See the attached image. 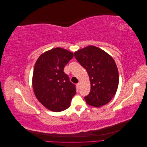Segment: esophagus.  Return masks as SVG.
<instances>
[{"instance_id":"34e87169","label":"esophagus","mask_w":147,"mask_h":147,"mask_svg":"<svg viewBox=\"0 0 147 147\" xmlns=\"http://www.w3.org/2000/svg\"><path fill=\"white\" fill-rule=\"evenodd\" d=\"M80 86V83L79 82V83H77V86H78V87H79Z\"/></svg>"}]
</instances>
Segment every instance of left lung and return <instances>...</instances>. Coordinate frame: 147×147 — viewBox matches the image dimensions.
<instances>
[{
	"label": "left lung",
	"mask_w": 147,
	"mask_h": 147,
	"mask_svg": "<svg viewBox=\"0 0 147 147\" xmlns=\"http://www.w3.org/2000/svg\"><path fill=\"white\" fill-rule=\"evenodd\" d=\"M74 56L90 77L91 91L84 97L87 104L99 107L109 103L116 94L119 83L118 68L112 57L94 46L79 50Z\"/></svg>",
	"instance_id": "1"
}]
</instances>
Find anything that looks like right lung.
I'll list each match as a JSON object with an SVG mask.
<instances>
[{
    "label": "right lung",
    "mask_w": 147,
    "mask_h": 147,
    "mask_svg": "<svg viewBox=\"0 0 147 147\" xmlns=\"http://www.w3.org/2000/svg\"><path fill=\"white\" fill-rule=\"evenodd\" d=\"M73 57L72 52L57 47L43 53L35 63L32 77L34 94L53 112L68 109L76 94L75 85L64 72L65 65Z\"/></svg>",
    "instance_id": "right-lung-1"
}]
</instances>
